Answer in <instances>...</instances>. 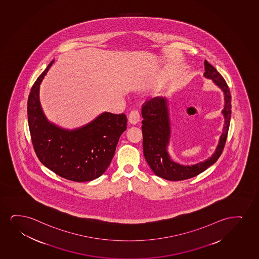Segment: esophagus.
Here are the masks:
<instances>
[{"instance_id":"34e87169","label":"esophagus","mask_w":259,"mask_h":259,"mask_svg":"<svg viewBox=\"0 0 259 259\" xmlns=\"http://www.w3.org/2000/svg\"><path fill=\"white\" fill-rule=\"evenodd\" d=\"M140 121V113L136 110H133L128 117V122L132 124H135Z\"/></svg>"}]
</instances>
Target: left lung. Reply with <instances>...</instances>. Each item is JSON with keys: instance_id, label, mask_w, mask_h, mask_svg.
<instances>
[{"instance_id": "obj_1", "label": "left lung", "mask_w": 259, "mask_h": 259, "mask_svg": "<svg viewBox=\"0 0 259 259\" xmlns=\"http://www.w3.org/2000/svg\"><path fill=\"white\" fill-rule=\"evenodd\" d=\"M204 65V76L212 80L224 95L223 131L211 157L193 165H182L173 161L168 151L171 136L168 99L165 97H157L142 106L141 128L145 159L155 175L166 180L181 181L198 176L216 162L225 147L231 118V95L228 84L218 71L206 61Z\"/></svg>"}]
</instances>
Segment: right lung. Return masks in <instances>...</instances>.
Returning <instances> with one entry per match:
<instances>
[{
  "mask_svg": "<svg viewBox=\"0 0 259 259\" xmlns=\"http://www.w3.org/2000/svg\"><path fill=\"white\" fill-rule=\"evenodd\" d=\"M54 62L37 78L28 98V124L34 150L43 165L61 178L92 181L103 175L111 163L119 137L126 130L127 118L124 113L105 111L73 130L51 123L41 106L39 90Z\"/></svg>",
  "mask_w": 259,
  "mask_h": 259,
  "instance_id": "1",
  "label": "right lung"
}]
</instances>
